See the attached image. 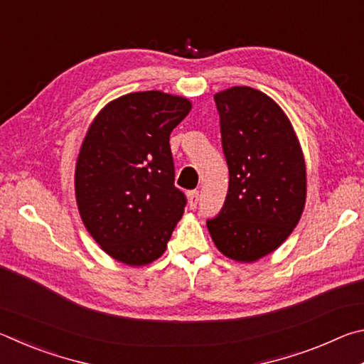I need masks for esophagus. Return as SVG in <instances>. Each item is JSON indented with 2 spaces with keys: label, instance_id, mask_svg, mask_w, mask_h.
<instances>
[{
  "label": "esophagus",
  "instance_id": "esophagus-1",
  "mask_svg": "<svg viewBox=\"0 0 364 364\" xmlns=\"http://www.w3.org/2000/svg\"><path fill=\"white\" fill-rule=\"evenodd\" d=\"M199 204V191H191L189 193V207L196 208Z\"/></svg>",
  "mask_w": 364,
  "mask_h": 364
}]
</instances>
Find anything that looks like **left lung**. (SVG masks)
Here are the masks:
<instances>
[{
  "label": "left lung",
  "instance_id": "1",
  "mask_svg": "<svg viewBox=\"0 0 364 364\" xmlns=\"http://www.w3.org/2000/svg\"><path fill=\"white\" fill-rule=\"evenodd\" d=\"M213 100L230 186L207 228L221 254L250 263L278 249L299 223L306 197L304 154L287 115L262 91L232 86Z\"/></svg>",
  "mask_w": 364,
  "mask_h": 364
}]
</instances>
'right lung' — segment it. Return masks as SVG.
I'll return each mask as SVG.
<instances>
[{
	"label": "right lung",
	"mask_w": 364,
	"mask_h": 364,
	"mask_svg": "<svg viewBox=\"0 0 364 364\" xmlns=\"http://www.w3.org/2000/svg\"><path fill=\"white\" fill-rule=\"evenodd\" d=\"M186 97L139 91L114 100L91 123L75 167L80 217L102 250L141 267L164 254L186 207L175 188L170 133Z\"/></svg>",
	"instance_id": "obj_1"
}]
</instances>
